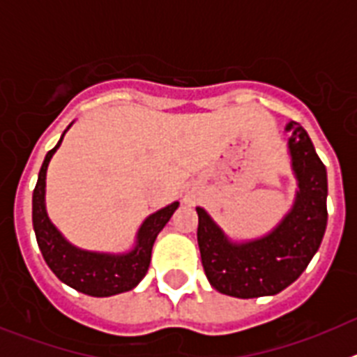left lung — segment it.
<instances>
[{
  "mask_svg": "<svg viewBox=\"0 0 357 357\" xmlns=\"http://www.w3.org/2000/svg\"><path fill=\"white\" fill-rule=\"evenodd\" d=\"M289 153L298 181L293 209L273 232L250 243L232 245L204 209L198 213V247L211 286L238 298L277 295L307 268L327 227V172L307 132L296 121Z\"/></svg>",
  "mask_w": 357,
  "mask_h": 357,
  "instance_id": "obj_1",
  "label": "left lung"
}]
</instances>
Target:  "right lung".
Segmentation results:
<instances>
[{"instance_id": "right-lung-1", "label": "right lung", "mask_w": 357, "mask_h": 357, "mask_svg": "<svg viewBox=\"0 0 357 357\" xmlns=\"http://www.w3.org/2000/svg\"><path fill=\"white\" fill-rule=\"evenodd\" d=\"M62 137L59 144L46 153L36 189H33L31 220H33L37 245H39L50 270L62 282L75 288L77 291L91 296H110L128 291L139 284L141 279L146 275L151 259V247L155 243L157 234L169 222L172 214L178 207V202H173L172 206L157 211L155 214H151L144 220L139 234H137V245L128 254L109 255L75 248L53 227L46 214V207H44L46 169H48L50 159L53 157L56 148L61 146Z\"/></svg>"}]
</instances>
